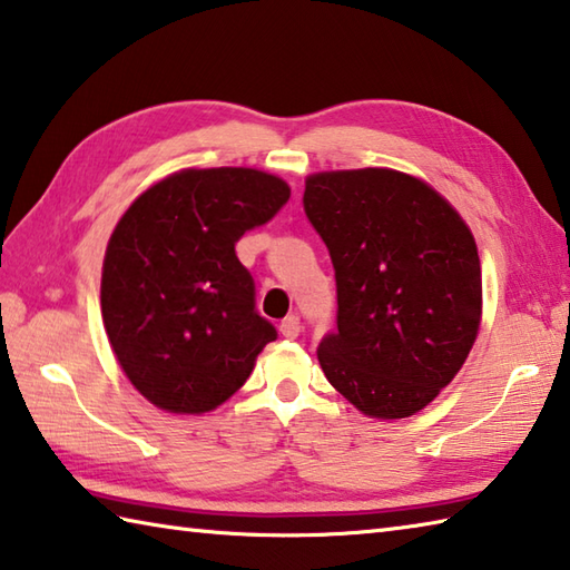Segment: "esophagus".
Here are the masks:
<instances>
[{"mask_svg": "<svg viewBox=\"0 0 570 570\" xmlns=\"http://www.w3.org/2000/svg\"><path fill=\"white\" fill-rule=\"evenodd\" d=\"M278 333H282V336L288 338V341L298 338V333H301V318H298V316H286L282 323H278Z\"/></svg>", "mask_w": 570, "mask_h": 570, "instance_id": "1", "label": "esophagus"}]
</instances>
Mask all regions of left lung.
Here are the masks:
<instances>
[{
	"instance_id": "left-lung-1",
	"label": "left lung",
	"mask_w": 570,
	"mask_h": 570,
	"mask_svg": "<svg viewBox=\"0 0 570 570\" xmlns=\"http://www.w3.org/2000/svg\"><path fill=\"white\" fill-rule=\"evenodd\" d=\"M304 212L336 272L328 383L371 417H410L470 355L482 266L470 227L430 185L385 167L311 175Z\"/></svg>"
}]
</instances>
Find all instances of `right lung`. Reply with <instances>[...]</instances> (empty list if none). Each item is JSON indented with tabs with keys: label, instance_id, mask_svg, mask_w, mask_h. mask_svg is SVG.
<instances>
[{
	"label": "right lung",
	"instance_id": "1",
	"mask_svg": "<svg viewBox=\"0 0 570 570\" xmlns=\"http://www.w3.org/2000/svg\"><path fill=\"white\" fill-rule=\"evenodd\" d=\"M292 189L249 167L183 170L153 185L110 234L100 311L140 395L167 412L215 410L247 383L276 328L234 244Z\"/></svg>",
	"mask_w": 570,
	"mask_h": 570
}]
</instances>
